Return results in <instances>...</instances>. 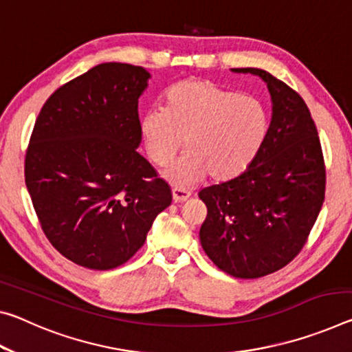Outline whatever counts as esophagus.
Masks as SVG:
<instances>
[{
    "label": "esophagus",
    "instance_id": "1",
    "mask_svg": "<svg viewBox=\"0 0 352 352\" xmlns=\"http://www.w3.org/2000/svg\"><path fill=\"white\" fill-rule=\"evenodd\" d=\"M189 196H191V192L186 191V189H183V188H174V189H172V199H174L175 204L185 202V200L189 199Z\"/></svg>",
    "mask_w": 352,
    "mask_h": 352
}]
</instances>
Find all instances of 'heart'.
Wrapping results in <instances>:
<instances>
[{
    "mask_svg": "<svg viewBox=\"0 0 352 352\" xmlns=\"http://www.w3.org/2000/svg\"><path fill=\"white\" fill-rule=\"evenodd\" d=\"M270 120L263 103L252 96L210 80H185L167 89L164 109L144 113L139 130L150 160L164 167L185 139L186 155L167 170L180 186L208 174L226 182L241 174L263 146Z\"/></svg>",
    "mask_w": 352,
    "mask_h": 352,
    "instance_id": "obj_1",
    "label": "heart"
}]
</instances>
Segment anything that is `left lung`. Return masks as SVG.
<instances>
[{"instance_id":"8db88e82","label":"left lung","mask_w":352,"mask_h":352,"mask_svg":"<svg viewBox=\"0 0 352 352\" xmlns=\"http://www.w3.org/2000/svg\"><path fill=\"white\" fill-rule=\"evenodd\" d=\"M266 82L272 116L267 135L248 169L202 189L208 214L200 244L227 274L256 278L288 265L324 202L326 167L315 122L302 97L261 69H232Z\"/></svg>"}]
</instances>
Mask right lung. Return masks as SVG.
<instances>
[{
	"mask_svg": "<svg viewBox=\"0 0 352 352\" xmlns=\"http://www.w3.org/2000/svg\"><path fill=\"white\" fill-rule=\"evenodd\" d=\"M142 67L104 63L60 86L38 113L25 182L42 230L74 263L106 271L146 243L170 188L138 153Z\"/></svg>",
	"mask_w": 352,
	"mask_h": 352,
	"instance_id": "obj_1",
	"label": "right lung"
}]
</instances>
